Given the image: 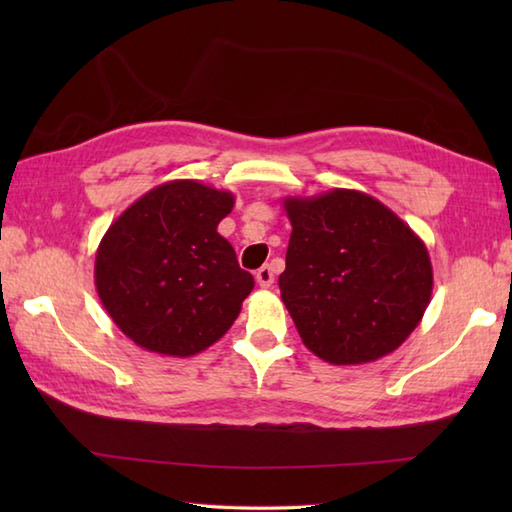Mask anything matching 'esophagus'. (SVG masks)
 Masks as SVG:
<instances>
[{"label": "esophagus", "mask_w": 512, "mask_h": 512, "mask_svg": "<svg viewBox=\"0 0 512 512\" xmlns=\"http://www.w3.org/2000/svg\"><path fill=\"white\" fill-rule=\"evenodd\" d=\"M255 279H257V284H259V288H270L273 286V281H275V275H273V268L270 266H262L255 273Z\"/></svg>", "instance_id": "esophagus-1"}]
</instances>
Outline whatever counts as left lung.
<instances>
[{
	"mask_svg": "<svg viewBox=\"0 0 512 512\" xmlns=\"http://www.w3.org/2000/svg\"><path fill=\"white\" fill-rule=\"evenodd\" d=\"M292 224L281 301L303 345L332 365L372 363L418 328L433 290L429 250L372 195L284 198Z\"/></svg>",
	"mask_w": 512,
	"mask_h": 512,
	"instance_id": "obj_1",
	"label": "left lung"
}]
</instances>
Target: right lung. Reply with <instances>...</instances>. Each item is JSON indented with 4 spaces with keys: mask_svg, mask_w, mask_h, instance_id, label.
<instances>
[{
    "mask_svg": "<svg viewBox=\"0 0 512 512\" xmlns=\"http://www.w3.org/2000/svg\"><path fill=\"white\" fill-rule=\"evenodd\" d=\"M235 195L198 180L147 191L107 228L94 262L103 308L147 352L187 358L220 341L250 295L217 224Z\"/></svg>",
    "mask_w": 512,
    "mask_h": 512,
    "instance_id": "obj_1",
    "label": "right lung"
}]
</instances>
